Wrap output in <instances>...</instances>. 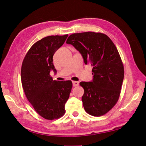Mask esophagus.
Wrapping results in <instances>:
<instances>
[{
  "label": "esophagus",
  "mask_w": 146,
  "mask_h": 146,
  "mask_svg": "<svg viewBox=\"0 0 146 146\" xmlns=\"http://www.w3.org/2000/svg\"><path fill=\"white\" fill-rule=\"evenodd\" d=\"M79 85V82L78 81H73V86H78Z\"/></svg>",
  "instance_id": "esophagus-1"
}]
</instances>
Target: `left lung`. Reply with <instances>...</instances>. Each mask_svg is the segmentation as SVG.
I'll list each match as a JSON object with an SVG mask.
<instances>
[{
  "mask_svg": "<svg viewBox=\"0 0 146 146\" xmlns=\"http://www.w3.org/2000/svg\"><path fill=\"white\" fill-rule=\"evenodd\" d=\"M83 56L85 64L92 66L93 80L80 83L85 111L99 117L107 113L118 102L124 78V66L117 47L101 33H74L66 40Z\"/></svg>",
  "mask_w": 146,
  "mask_h": 146,
  "instance_id": "left-lung-1",
  "label": "left lung"
}]
</instances>
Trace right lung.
I'll use <instances>...</instances> for the list:
<instances>
[{
    "instance_id": "right-lung-1",
    "label": "right lung",
    "mask_w": 146,
    "mask_h": 146,
    "mask_svg": "<svg viewBox=\"0 0 146 146\" xmlns=\"http://www.w3.org/2000/svg\"><path fill=\"white\" fill-rule=\"evenodd\" d=\"M68 35L49 36L37 41L26 54L21 65V79L26 97L35 111L44 118L53 120L65 114L72 82L52 80L56 71L55 52L64 44Z\"/></svg>"
}]
</instances>
